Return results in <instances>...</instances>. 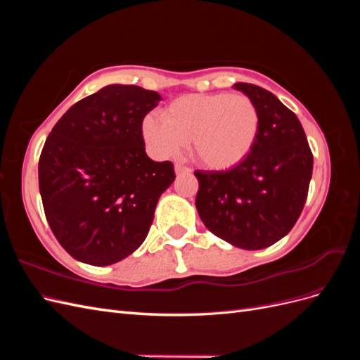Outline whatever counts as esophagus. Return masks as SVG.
Returning <instances> with one entry per match:
<instances>
[{
    "mask_svg": "<svg viewBox=\"0 0 360 360\" xmlns=\"http://www.w3.org/2000/svg\"><path fill=\"white\" fill-rule=\"evenodd\" d=\"M192 169L186 165H181V163H176V174L180 176V174H191Z\"/></svg>",
    "mask_w": 360,
    "mask_h": 360,
    "instance_id": "obj_1",
    "label": "esophagus"
}]
</instances>
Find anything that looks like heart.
I'll return each instance as SVG.
<instances>
[{
    "mask_svg": "<svg viewBox=\"0 0 360 360\" xmlns=\"http://www.w3.org/2000/svg\"><path fill=\"white\" fill-rule=\"evenodd\" d=\"M259 132V111L245 94H186L162 111L147 115L143 135L162 158L177 156L184 144L202 167L224 171L237 167L252 151Z\"/></svg>",
    "mask_w": 360,
    "mask_h": 360,
    "instance_id": "obj_1",
    "label": "heart"
}]
</instances>
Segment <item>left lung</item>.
<instances>
[{
    "label": "left lung",
    "mask_w": 360,
    "mask_h": 360,
    "mask_svg": "<svg viewBox=\"0 0 360 360\" xmlns=\"http://www.w3.org/2000/svg\"><path fill=\"white\" fill-rule=\"evenodd\" d=\"M234 89L254 101L259 132L249 156L228 171H195V205L214 236L248 250L271 246L297 222L312 177L304 130L275 94L254 84Z\"/></svg>",
    "instance_id": "obj_1"
}]
</instances>
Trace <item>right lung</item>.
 Wrapping results in <instances>:
<instances>
[{
  "label": "right lung",
  "instance_id": "obj_1",
  "mask_svg": "<svg viewBox=\"0 0 360 360\" xmlns=\"http://www.w3.org/2000/svg\"><path fill=\"white\" fill-rule=\"evenodd\" d=\"M162 97L138 85H108L76 102L46 138L39 188L48 224L78 261L110 266L146 240L172 162L146 153L143 120Z\"/></svg>",
  "mask_w": 360,
  "mask_h": 360
}]
</instances>
